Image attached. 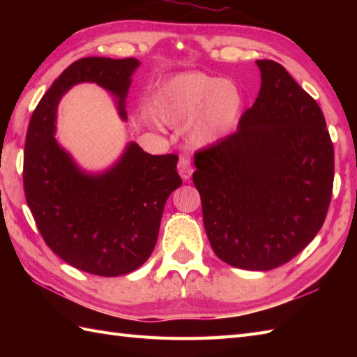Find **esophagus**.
<instances>
[{
	"mask_svg": "<svg viewBox=\"0 0 357 357\" xmlns=\"http://www.w3.org/2000/svg\"><path fill=\"white\" fill-rule=\"evenodd\" d=\"M178 172H179V174H181V178H183L184 181L190 179L192 173H193L190 159L185 158V156H181V158H179V162H178Z\"/></svg>",
	"mask_w": 357,
	"mask_h": 357,
	"instance_id": "1",
	"label": "esophagus"
}]
</instances>
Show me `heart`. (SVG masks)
<instances>
[{
    "instance_id": "heart-1",
    "label": "heart",
    "mask_w": 357,
    "mask_h": 357,
    "mask_svg": "<svg viewBox=\"0 0 357 357\" xmlns=\"http://www.w3.org/2000/svg\"><path fill=\"white\" fill-rule=\"evenodd\" d=\"M241 107L238 89L202 73L174 78L155 105L156 115L169 127H184L195 121L192 139L206 144L229 128Z\"/></svg>"
}]
</instances>
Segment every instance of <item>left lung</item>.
Here are the masks:
<instances>
[{
	"mask_svg": "<svg viewBox=\"0 0 357 357\" xmlns=\"http://www.w3.org/2000/svg\"><path fill=\"white\" fill-rule=\"evenodd\" d=\"M256 64L259 95L238 132L196 151L193 184L219 259L265 271L291 261L324 225L335 149L313 98L279 63Z\"/></svg>",
	"mask_w": 357,
	"mask_h": 357,
	"instance_id": "1",
	"label": "left lung"
}]
</instances>
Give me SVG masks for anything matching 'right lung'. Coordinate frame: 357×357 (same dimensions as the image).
I'll list each match as a JSON object with an SVG mask.
<instances>
[{"mask_svg": "<svg viewBox=\"0 0 357 357\" xmlns=\"http://www.w3.org/2000/svg\"><path fill=\"white\" fill-rule=\"evenodd\" d=\"M135 58H81L59 75L30 118L22 183L27 206L52 252L96 276L127 275L146 262L158 241L165 201L183 184L178 155H150L136 142L100 174L82 172L55 139L58 102L72 86L96 82L124 109Z\"/></svg>", "mask_w": 357, "mask_h": 357, "instance_id": "obj_1", "label": "right lung"}]
</instances>
